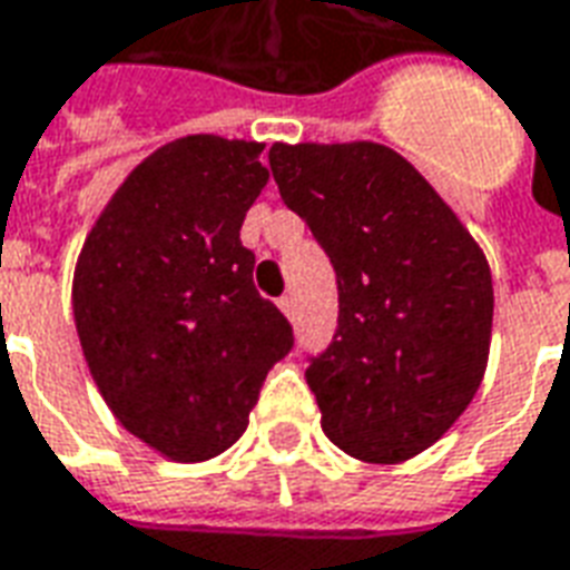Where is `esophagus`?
I'll return each instance as SVG.
<instances>
[{
	"label": "esophagus",
	"mask_w": 570,
	"mask_h": 570,
	"mask_svg": "<svg viewBox=\"0 0 570 570\" xmlns=\"http://www.w3.org/2000/svg\"><path fill=\"white\" fill-rule=\"evenodd\" d=\"M277 305H281V312H284L286 317H296V298L293 296H281V302H277Z\"/></svg>",
	"instance_id": "34e87169"
}]
</instances>
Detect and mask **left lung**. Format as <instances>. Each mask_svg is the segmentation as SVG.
I'll return each mask as SVG.
<instances>
[{"mask_svg": "<svg viewBox=\"0 0 570 570\" xmlns=\"http://www.w3.org/2000/svg\"><path fill=\"white\" fill-rule=\"evenodd\" d=\"M284 203L333 262L340 326L308 357L326 438L364 463L432 448L488 367V258L435 188L392 147L274 145Z\"/></svg>", "mask_w": 570, "mask_h": 570, "instance_id": "left-lung-1", "label": "left lung"}]
</instances>
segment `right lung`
I'll use <instances>...</instances> for the list:
<instances>
[{
	"label": "right lung",
	"instance_id": "right-lung-1",
	"mask_svg": "<svg viewBox=\"0 0 570 570\" xmlns=\"http://www.w3.org/2000/svg\"><path fill=\"white\" fill-rule=\"evenodd\" d=\"M258 141L188 135L154 150L89 230L73 274L86 364L119 423L175 463L246 432L293 326L253 284L240 244L268 185Z\"/></svg>",
	"mask_w": 570,
	"mask_h": 570
}]
</instances>
